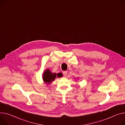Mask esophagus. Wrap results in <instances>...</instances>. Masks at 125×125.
Segmentation results:
<instances>
[{"mask_svg":"<svg viewBox=\"0 0 125 125\" xmlns=\"http://www.w3.org/2000/svg\"><path fill=\"white\" fill-rule=\"evenodd\" d=\"M63 75H64V76H66V75L67 74V71H64L63 72Z\"/></svg>","mask_w":125,"mask_h":125,"instance_id":"34e87169","label":"esophagus"}]
</instances>
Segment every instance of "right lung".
<instances>
[{"label":"right lung","instance_id":"obj_1","mask_svg":"<svg viewBox=\"0 0 125 125\" xmlns=\"http://www.w3.org/2000/svg\"><path fill=\"white\" fill-rule=\"evenodd\" d=\"M62 74L59 73L56 74V73L51 72L49 69H47L43 72L42 79L44 82L47 85L51 84L56 77H62Z\"/></svg>","mask_w":125,"mask_h":125}]
</instances>
